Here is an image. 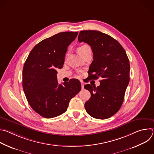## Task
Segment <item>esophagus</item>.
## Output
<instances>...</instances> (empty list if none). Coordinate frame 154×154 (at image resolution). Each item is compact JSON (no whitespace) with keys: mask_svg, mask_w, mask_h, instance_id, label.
Wrapping results in <instances>:
<instances>
[{"mask_svg":"<svg viewBox=\"0 0 154 154\" xmlns=\"http://www.w3.org/2000/svg\"><path fill=\"white\" fill-rule=\"evenodd\" d=\"M81 85H82V89H84V83L83 82V81H81Z\"/></svg>","mask_w":154,"mask_h":154,"instance_id":"34e87169","label":"esophagus"}]
</instances>
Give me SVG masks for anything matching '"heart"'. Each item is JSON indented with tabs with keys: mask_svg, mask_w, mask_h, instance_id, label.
<instances>
[{
	"mask_svg": "<svg viewBox=\"0 0 154 154\" xmlns=\"http://www.w3.org/2000/svg\"><path fill=\"white\" fill-rule=\"evenodd\" d=\"M88 48H90V46H88V45H82V46H80V47L77 49V51H78L79 53L81 55V54H82V52H83L84 51H85L86 49H88Z\"/></svg>",
	"mask_w": 154,
	"mask_h": 154,
	"instance_id": "obj_1",
	"label": "heart"
}]
</instances>
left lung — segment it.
<instances>
[{
    "instance_id": "8db88e82",
    "label": "left lung",
    "mask_w": 154,
    "mask_h": 154,
    "mask_svg": "<svg viewBox=\"0 0 154 154\" xmlns=\"http://www.w3.org/2000/svg\"><path fill=\"white\" fill-rule=\"evenodd\" d=\"M78 40L89 45L93 52L90 79H102L97 88L90 84L85 85L91 93L90 99L85 103L86 111L96 119L110 118L121 107L129 83L128 57L117 40L99 31H80Z\"/></svg>"
}]
</instances>
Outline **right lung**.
Segmentation results:
<instances>
[{"instance_id":"right-lung-1","label":"right lung","mask_w":154,"mask_h":154,"mask_svg":"<svg viewBox=\"0 0 154 154\" xmlns=\"http://www.w3.org/2000/svg\"><path fill=\"white\" fill-rule=\"evenodd\" d=\"M77 35L78 32H61L41 41L24 63L23 87L26 97L33 110L44 118L64 113L71 99L81 90V83L75 79L59 85L56 71L63 68L68 47Z\"/></svg>"}]
</instances>
